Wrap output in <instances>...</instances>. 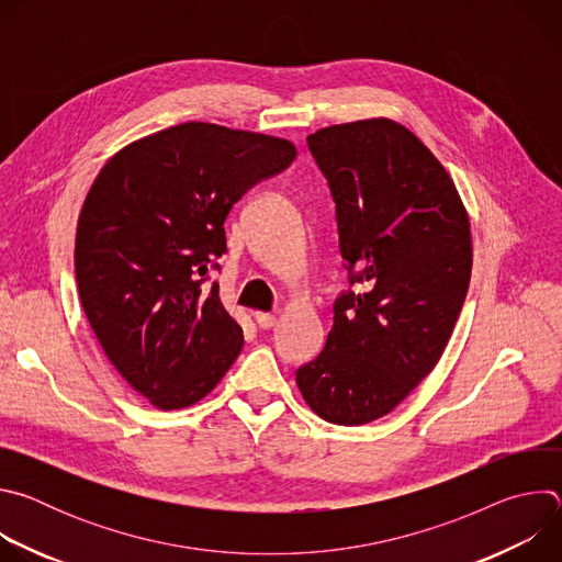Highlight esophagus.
<instances>
[{"instance_id":"34e87169","label":"esophagus","mask_w":562,"mask_h":562,"mask_svg":"<svg viewBox=\"0 0 562 562\" xmlns=\"http://www.w3.org/2000/svg\"><path fill=\"white\" fill-rule=\"evenodd\" d=\"M254 317H256V323H258V327H260V329H271V327L276 325V315H273V313L256 311V313H254Z\"/></svg>"}]
</instances>
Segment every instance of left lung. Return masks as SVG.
Returning a JSON list of instances; mask_svg holds the SVG:
<instances>
[{
    "instance_id": "left-lung-1",
    "label": "left lung",
    "mask_w": 562,
    "mask_h": 562,
    "mask_svg": "<svg viewBox=\"0 0 562 562\" xmlns=\"http://www.w3.org/2000/svg\"><path fill=\"white\" fill-rule=\"evenodd\" d=\"M336 202L349 284L319 356L295 371L306 405L334 425L393 412L440 360L471 280V231L436 155L386 117L306 137Z\"/></svg>"
}]
</instances>
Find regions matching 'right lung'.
Instances as JSON below:
<instances>
[{"label":"right lung","instance_id":"1","mask_svg":"<svg viewBox=\"0 0 562 562\" xmlns=\"http://www.w3.org/2000/svg\"><path fill=\"white\" fill-rule=\"evenodd\" d=\"M295 159L289 139L187 122L117 150L75 235L89 323L120 375L157 409L195 405L243 351V327L206 284L226 254L224 220Z\"/></svg>","mask_w":562,"mask_h":562}]
</instances>
